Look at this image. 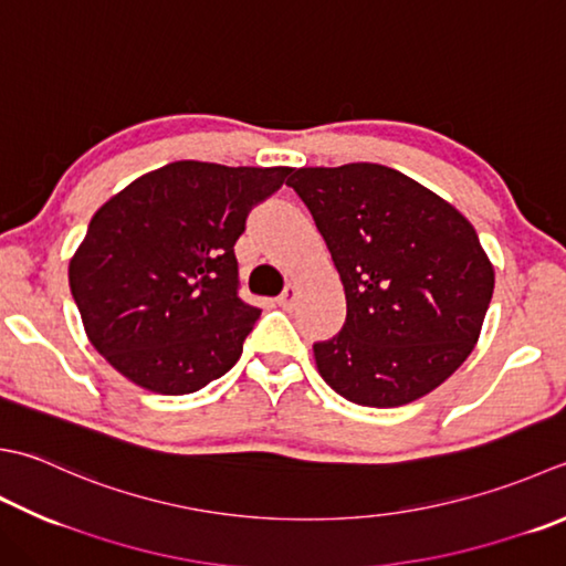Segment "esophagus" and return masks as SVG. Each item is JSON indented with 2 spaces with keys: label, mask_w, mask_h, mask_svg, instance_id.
<instances>
[{
  "label": "esophagus",
  "mask_w": 566,
  "mask_h": 566,
  "mask_svg": "<svg viewBox=\"0 0 566 566\" xmlns=\"http://www.w3.org/2000/svg\"><path fill=\"white\" fill-rule=\"evenodd\" d=\"M296 296H298V286L296 284H286L284 292L280 294V298H276V302H280L282 308H290L296 302Z\"/></svg>",
  "instance_id": "obj_1"
}]
</instances>
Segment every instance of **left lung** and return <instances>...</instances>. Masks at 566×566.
<instances>
[{
    "label": "left lung",
    "mask_w": 566,
    "mask_h": 566,
    "mask_svg": "<svg viewBox=\"0 0 566 566\" xmlns=\"http://www.w3.org/2000/svg\"><path fill=\"white\" fill-rule=\"evenodd\" d=\"M286 186L314 216L346 290V324L314 343L321 378L363 407L434 390L471 356L493 296L473 226L380 164L294 169Z\"/></svg>",
    "instance_id": "8db88e82"
}]
</instances>
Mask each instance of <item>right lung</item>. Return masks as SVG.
<instances>
[{
	"label": "right lung",
	"instance_id": "1",
	"mask_svg": "<svg viewBox=\"0 0 566 566\" xmlns=\"http://www.w3.org/2000/svg\"><path fill=\"white\" fill-rule=\"evenodd\" d=\"M290 166L174 161L97 210L69 282L85 334L117 373L159 395L226 375L260 308L238 296L235 242Z\"/></svg>",
	"mask_w": 566,
	"mask_h": 566
}]
</instances>
